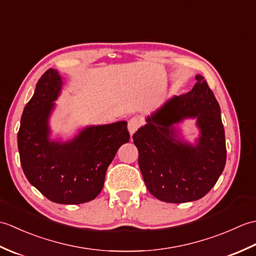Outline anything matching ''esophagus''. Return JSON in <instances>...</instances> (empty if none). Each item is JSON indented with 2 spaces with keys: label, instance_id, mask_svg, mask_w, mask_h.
Instances as JSON below:
<instances>
[{
  "label": "esophagus",
  "instance_id": "1",
  "mask_svg": "<svg viewBox=\"0 0 256 256\" xmlns=\"http://www.w3.org/2000/svg\"><path fill=\"white\" fill-rule=\"evenodd\" d=\"M140 125V121L138 118H132L131 120H130L128 123V128L130 134H131V136L135 132L138 131Z\"/></svg>",
  "mask_w": 256,
  "mask_h": 256
}]
</instances>
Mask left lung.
Here are the masks:
<instances>
[{"label":"left lung","instance_id":"obj_1","mask_svg":"<svg viewBox=\"0 0 256 256\" xmlns=\"http://www.w3.org/2000/svg\"><path fill=\"white\" fill-rule=\"evenodd\" d=\"M186 94L174 96L146 118L133 135L138 166L148 192L158 200L182 204L202 198L214 186L226 160L221 111L201 74ZM196 118L200 138L184 141L176 124Z\"/></svg>","mask_w":256,"mask_h":256}]
</instances>
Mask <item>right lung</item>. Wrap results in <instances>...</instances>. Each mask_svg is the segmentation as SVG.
I'll return each mask as SVG.
<instances>
[{"mask_svg":"<svg viewBox=\"0 0 256 256\" xmlns=\"http://www.w3.org/2000/svg\"><path fill=\"white\" fill-rule=\"evenodd\" d=\"M62 88L56 69H48L20 118L18 145L26 178L52 202L79 204L101 192L118 150L130 140L128 123L90 125L72 140L50 138V118Z\"/></svg>","mask_w":256,"mask_h":256,"instance_id":"right-lung-1","label":"right lung"}]
</instances>
